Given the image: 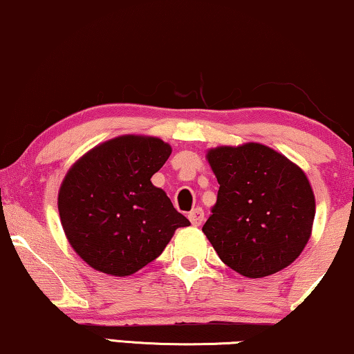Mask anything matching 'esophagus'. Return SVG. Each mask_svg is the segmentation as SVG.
<instances>
[{
    "instance_id": "34e87169",
    "label": "esophagus",
    "mask_w": 354,
    "mask_h": 354,
    "mask_svg": "<svg viewBox=\"0 0 354 354\" xmlns=\"http://www.w3.org/2000/svg\"><path fill=\"white\" fill-rule=\"evenodd\" d=\"M188 219H190V223L194 224V226H200V224L205 221V213H203V209H201V208L192 209L190 213H188Z\"/></svg>"
}]
</instances>
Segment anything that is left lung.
I'll return each mask as SVG.
<instances>
[{
	"label": "left lung",
	"mask_w": 354,
	"mask_h": 354,
	"mask_svg": "<svg viewBox=\"0 0 354 354\" xmlns=\"http://www.w3.org/2000/svg\"><path fill=\"white\" fill-rule=\"evenodd\" d=\"M206 159L219 190L203 232L219 259L247 278L291 265L315 216L314 192L302 169L260 143L218 146Z\"/></svg>",
	"instance_id": "8db88e82"
}]
</instances>
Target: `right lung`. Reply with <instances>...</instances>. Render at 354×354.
I'll use <instances>...</instances> for the list:
<instances>
[{"label":"right lung","mask_w":354,"mask_h":354,"mask_svg":"<svg viewBox=\"0 0 354 354\" xmlns=\"http://www.w3.org/2000/svg\"><path fill=\"white\" fill-rule=\"evenodd\" d=\"M171 153L159 138L123 135L73 164L58 211L68 242L89 267L128 277L158 259L177 227L190 226L151 182Z\"/></svg>","instance_id":"1"}]
</instances>
